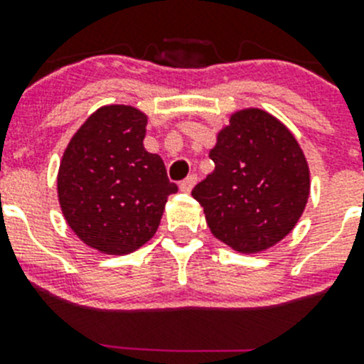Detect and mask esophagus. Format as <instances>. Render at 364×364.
Here are the masks:
<instances>
[{"mask_svg": "<svg viewBox=\"0 0 364 364\" xmlns=\"http://www.w3.org/2000/svg\"><path fill=\"white\" fill-rule=\"evenodd\" d=\"M195 184H197V175H189L188 178H184L182 182H180V189H182L184 193H189Z\"/></svg>", "mask_w": 364, "mask_h": 364, "instance_id": "obj_1", "label": "esophagus"}]
</instances>
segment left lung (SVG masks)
I'll return each instance as SVG.
<instances>
[{"label": "left lung", "mask_w": 364, "mask_h": 364, "mask_svg": "<svg viewBox=\"0 0 364 364\" xmlns=\"http://www.w3.org/2000/svg\"><path fill=\"white\" fill-rule=\"evenodd\" d=\"M210 159L213 173L191 195L218 240L235 252L257 253L294 230L310 195V171L277 118L260 109L235 112Z\"/></svg>", "instance_id": "8db88e82"}]
</instances>
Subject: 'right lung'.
<instances>
[{"label":"right lung","instance_id":"obj_1","mask_svg":"<svg viewBox=\"0 0 364 364\" xmlns=\"http://www.w3.org/2000/svg\"><path fill=\"white\" fill-rule=\"evenodd\" d=\"M147 117L105 105L76 131L58 173L63 217L87 246L124 255L156 233L167 197L178 191L159 154L144 147Z\"/></svg>","mask_w":364,"mask_h":364}]
</instances>
